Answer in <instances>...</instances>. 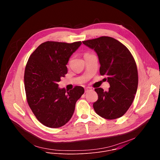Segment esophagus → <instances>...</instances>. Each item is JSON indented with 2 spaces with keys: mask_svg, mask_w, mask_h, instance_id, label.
I'll return each instance as SVG.
<instances>
[{
  "mask_svg": "<svg viewBox=\"0 0 160 160\" xmlns=\"http://www.w3.org/2000/svg\"><path fill=\"white\" fill-rule=\"evenodd\" d=\"M92 89L90 87H86L85 88V92H89V91H90V90H92Z\"/></svg>",
  "mask_w": 160,
  "mask_h": 160,
  "instance_id": "34e87169",
  "label": "esophagus"
}]
</instances>
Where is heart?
Instances as JSON below:
<instances>
[{
    "instance_id": "b5f03b06",
    "label": "heart",
    "mask_w": 160,
    "mask_h": 160,
    "mask_svg": "<svg viewBox=\"0 0 160 160\" xmlns=\"http://www.w3.org/2000/svg\"><path fill=\"white\" fill-rule=\"evenodd\" d=\"M86 54H85V55H86Z\"/></svg>"
}]
</instances>
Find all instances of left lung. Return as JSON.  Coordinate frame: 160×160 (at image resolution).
Here are the masks:
<instances>
[{"label": "left lung", "mask_w": 160, "mask_h": 160, "mask_svg": "<svg viewBox=\"0 0 160 160\" xmlns=\"http://www.w3.org/2000/svg\"><path fill=\"white\" fill-rule=\"evenodd\" d=\"M94 49L99 58L101 75H106L110 85L108 92L95 88L98 99L93 104L100 117L114 120L127 111L138 86V72L130 51L118 40L110 37H101L82 42Z\"/></svg>", "instance_id": "1"}]
</instances>
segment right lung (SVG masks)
<instances>
[{
	"label": "right lung",
	"instance_id": "obj_1",
	"mask_svg": "<svg viewBox=\"0 0 160 160\" xmlns=\"http://www.w3.org/2000/svg\"><path fill=\"white\" fill-rule=\"evenodd\" d=\"M81 44L80 41L45 42L28 60L24 75L27 102L37 119L45 126L64 125L72 117L76 102L84 93L81 86L67 91L58 84L68 72L66 64L70 56Z\"/></svg>",
	"mask_w": 160,
	"mask_h": 160
}]
</instances>
